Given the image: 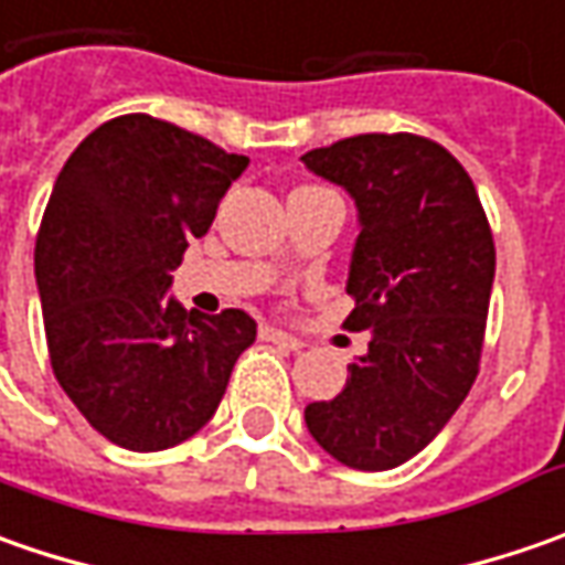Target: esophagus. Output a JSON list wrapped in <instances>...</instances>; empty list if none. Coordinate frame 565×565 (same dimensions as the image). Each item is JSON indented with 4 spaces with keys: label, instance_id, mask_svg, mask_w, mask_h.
<instances>
[{
    "label": "esophagus",
    "instance_id": "34e87169",
    "mask_svg": "<svg viewBox=\"0 0 565 565\" xmlns=\"http://www.w3.org/2000/svg\"><path fill=\"white\" fill-rule=\"evenodd\" d=\"M260 337L267 339V342H276V345H282V349H289V352H301L305 349V342L292 333H286V330H276V327H264L260 330Z\"/></svg>",
    "mask_w": 565,
    "mask_h": 565
}]
</instances>
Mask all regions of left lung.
<instances>
[{
	"label": "left lung",
	"mask_w": 565,
	"mask_h": 565,
	"mask_svg": "<svg viewBox=\"0 0 565 565\" xmlns=\"http://www.w3.org/2000/svg\"><path fill=\"white\" fill-rule=\"evenodd\" d=\"M359 210L345 292L367 352L305 408L337 462L386 471L430 444L478 377L497 250L462 163L418 135H359L301 157Z\"/></svg>",
	"instance_id": "left-lung-1"
}]
</instances>
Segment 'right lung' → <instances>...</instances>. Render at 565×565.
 I'll use <instances>...</instances> for the list:
<instances>
[{"mask_svg":"<svg viewBox=\"0 0 565 565\" xmlns=\"http://www.w3.org/2000/svg\"><path fill=\"white\" fill-rule=\"evenodd\" d=\"M248 157L153 116L99 125L62 166L33 273L55 380L106 440L135 452L204 427L257 337L245 311L204 317L169 289Z\"/></svg>","mask_w":565,"mask_h":565,"instance_id":"obj_1","label":"right lung"}]
</instances>
